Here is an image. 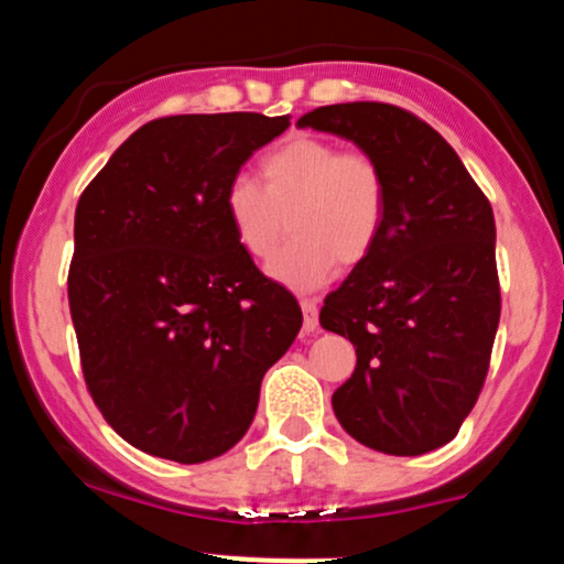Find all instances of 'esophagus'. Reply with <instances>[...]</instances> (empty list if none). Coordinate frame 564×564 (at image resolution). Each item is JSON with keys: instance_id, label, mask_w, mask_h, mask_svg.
Returning a JSON list of instances; mask_svg holds the SVG:
<instances>
[{"instance_id": "1", "label": "esophagus", "mask_w": 564, "mask_h": 564, "mask_svg": "<svg viewBox=\"0 0 564 564\" xmlns=\"http://www.w3.org/2000/svg\"><path fill=\"white\" fill-rule=\"evenodd\" d=\"M302 315H304V332L313 334L318 328V302L315 300H302Z\"/></svg>"}]
</instances>
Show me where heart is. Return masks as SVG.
Returning <instances> with one entry per match:
<instances>
[{
    "label": "heart",
    "mask_w": 564,
    "mask_h": 564,
    "mask_svg": "<svg viewBox=\"0 0 564 564\" xmlns=\"http://www.w3.org/2000/svg\"><path fill=\"white\" fill-rule=\"evenodd\" d=\"M262 185L232 177L225 187V217L249 257L270 260L273 281L291 291H318L339 270L366 262L387 217V180L368 153L341 151L332 140L296 134L260 164Z\"/></svg>",
    "instance_id": "1"
}]
</instances>
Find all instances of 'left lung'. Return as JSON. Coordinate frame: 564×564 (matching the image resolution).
Instances as JSON below:
<instances>
[{
    "mask_svg": "<svg viewBox=\"0 0 564 564\" xmlns=\"http://www.w3.org/2000/svg\"><path fill=\"white\" fill-rule=\"evenodd\" d=\"M296 127L349 140L387 180L377 249L321 310L358 355L334 413L368 448L422 456L458 435L488 373L501 318L494 209L443 134L403 108L339 102Z\"/></svg>",
    "mask_w": 564,
    "mask_h": 564,
    "instance_id": "obj_1",
    "label": "left lung"
}]
</instances>
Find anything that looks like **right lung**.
I'll return each mask as SVG.
<instances>
[{
  "label": "right lung",
  "mask_w": 564,
  "mask_h": 564,
  "mask_svg": "<svg viewBox=\"0 0 564 564\" xmlns=\"http://www.w3.org/2000/svg\"><path fill=\"white\" fill-rule=\"evenodd\" d=\"M289 116L148 121L82 193L68 304L89 394L134 448L177 464L249 430L264 371L302 310L264 278L225 217V187Z\"/></svg>",
  "instance_id": "obj_1"
}]
</instances>
